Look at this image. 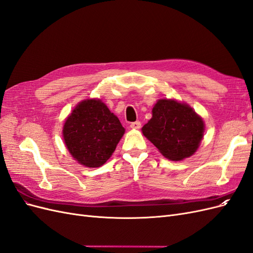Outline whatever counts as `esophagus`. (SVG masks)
<instances>
[{
	"mask_svg": "<svg viewBox=\"0 0 253 253\" xmlns=\"http://www.w3.org/2000/svg\"><path fill=\"white\" fill-rule=\"evenodd\" d=\"M129 126H131L132 128L138 129V128H140V126H141V124H140L139 121H135V122H132V124L129 125Z\"/></svg>",
	"mask_w": 253,
	"mask_h": 253,
	"instance_id": "obj_1",
	"label": "esophagus"
}]
</instances>
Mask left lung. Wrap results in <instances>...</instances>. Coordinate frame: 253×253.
Wrapping results in <instances>:
<instances>
[{"mask_svg": "<svg viewBox=\"0 0 253 253\" xmlns=\"http://www.w3.org/2000/svg\"><path fill=\"white\" fill-rule=\"evenodd\" d=\"M142 133L162 154L171 160L190 157L203 138L204 121L185 103L162 99L152 111Z\"/></svg>", "mask_w": 253, "mask_h": 253, "instance_id": "8db88e82", "label": "left lung"}]
</instances>
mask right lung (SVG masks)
<instances>
[{
  "label": "right lung",
  "mask_w": 253,
  "mask_h": 253,
  "mask_svg": "<svg viewBox=\"0 0 253 253\" xmlns=\"http://www.w3.org/2000/svg\"><path fill=\"white\" fill-rule=\"evenodd\" d=\"M125 127L101 100L80 102L67 117L63 137L73 157L83 166H102L114 153Z\"/></svg>",
  "instance_id": "obj_1"
}]
</instances>
